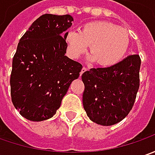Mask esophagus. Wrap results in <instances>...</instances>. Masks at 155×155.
<instances>
[{
  "label": "esophagus",
  "instance_id": "1",
  "mask_svg": "<svg viewBox=\"0 0 155 155\" xmlns=\"http://www.w3.org/2000/svg\"><path fill=\"white\" fill-rule=\"evenodd\" d=\"M87 70V68H86V67H83V68H82V69H81V76L82 75L83 73L86 72Z\"/></svg>",
  "mask_w": 155,
  "mask_h": 155
}]
</instances>
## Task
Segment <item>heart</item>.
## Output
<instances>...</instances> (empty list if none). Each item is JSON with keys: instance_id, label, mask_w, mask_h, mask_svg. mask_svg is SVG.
I'll list each match as a JSON object with an SVG mask.
<instances>
[{"instance_id": "b5f03b06", "label": "heart", "mask_w": 155, "mask_h": 155, "mask_svg": "<svg viewBox=\"0 0 155 155\" xmlns=\"http://www.w3.org/2000/svg\"><path fill=\"white\" fill-rule=\"evenodd\" d=\"M65 39L68 51L77 58L90 45V60L101 67H111L125 56L129 48V35L125 30L108 21H93L83 25L81 32L68 31Z\"/></svg>"}]
</instances>
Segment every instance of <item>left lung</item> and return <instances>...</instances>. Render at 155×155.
Wrapping results in <instances>:
<instances>
[{"label": "left lung", "instance_id": "8db88e82", "mask_svg": "<svg viewBox=\"0 0 155 155\" xmlns=\"http://www.w3.org/2000/svg\"><path fill=\"white\" fill-rule=\"evenodd\" d=\"M140 67L139 55H130L111 67L83 73V107L90 120L110 126L129 114L140 86Z\"/></svg>", "mask_w": 155, "mask_h": 155}]
</instances>
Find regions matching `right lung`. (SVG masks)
Instances as JSON below:
<instances>
[{
  "instance_id": "right-lung-1",
  "label": "right lung",
  "mask_w": 155,
  "mask_h": 155,
  "mask_svg": "<svg viewBox=\"0 0 155 155\" xmlns=\"http://www.w3.org/2000/svg\"><path fill=\"white\" fill-rule=\"evenodd\" d=\"M72 21L69 14H44L18 44L10 77L11 97L19 114L28 120L52 117L80 75L82 65L65 56L66 31Z\"/></svg>"
}]
</instances>
